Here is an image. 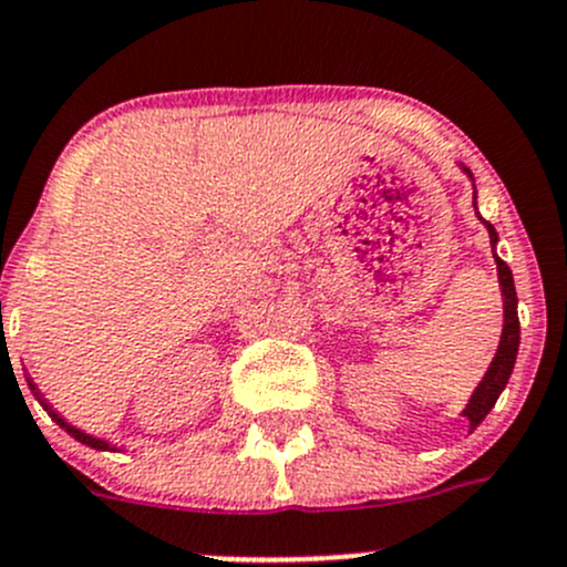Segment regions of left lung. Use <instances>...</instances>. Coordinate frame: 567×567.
Returning a JSON list of instances; mask_svg holds the SVG:
<instances>
[{
    "label": "left lung",
    "mask_w": 567,
    "mask_h": 567,
    "mask_svg": "<svg viewBox=\"0 0 567 567\" xmlns=\"http://www.w3.org/2000/svg\"><path fill=\"white\" fill-rule=\"evenodd\" d=\"M483 225L488 227L491 247H494L496 244L494 225L485 219H483ZM496 271H499L502 296H505V329H502L499 348H496V357H494V362H491L488 373H485V379L480 381V386L474 390L472 400H468L466 411H463V414L468 416V425H472V431L485 420V416H488V411L494 409L496 398H499L502 390L507 386V379H511V373H513V364H516L518 340H522V329H518V310H516L518 299H516V285H513V274H511V268H507V262L499 260V257H496Z\"/></svg>",
    "instance_id": "left-lung-1"
}]
</instances>
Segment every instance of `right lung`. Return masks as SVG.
I'll return each mask as SVG.
<instances>
[{
    "mask_svg": "<svg viewBox=\"0 0 567 567\" xmlns=\"http://www.w3.org/2000/svg\"><path fill=\"white\" fill-rule=\"evenodd\" d=\"M30 386H32V390H35V384H30ZM35 394H38V392H35ZM40 403H43V400H40ZM43 409L49 411V414L54 416V422H56V425H62V427H65V431L71 433L73 439H79V442H82V444H87V447H95V450H109V444H106V442H101V439H93V436H87V433H82V431H79V427L68 425V422L62 420L60 414H54V411H51L49 405H45V403H43ZM112 450H114V447H112Z\"/></svg>",
    "mask_w": 567,
    "mask_h": 567,
    "instance_id": "right-lung-1",
    "label": "right lung"
}]
</instances>
